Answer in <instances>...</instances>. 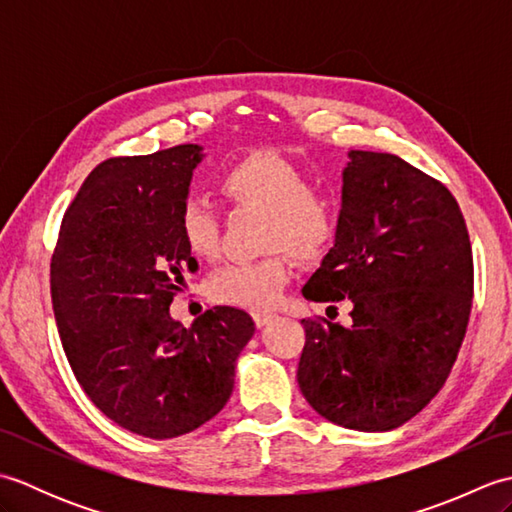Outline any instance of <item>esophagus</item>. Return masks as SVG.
I'll list each match as a JSON object with an SVG mask.
<instances>
[{"label":"esophagus","mask_w":512,"mask_h":512,"mask_svg":"<svg viewBox=\"0 0 512 512\" xmlns=\"http://www.w3.org/2000/svg\"><path fill=\"white\" fill-rule=\"evenodd\" d=\"M253 319H255V323L259 325V328H264L266 323H270V321L275 319V314L273 312H255Z\"/></svg>","instance_id":"1"}]
</instances>
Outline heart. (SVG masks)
Here are the masks:
<instances>
[{
	"instance_id": "b5f03b06",
	"label": "heart",
	"mask_w": 512,
	"mask_h": 512,
	"mask_svg": "<svg viewBox=\"0 0 512 512\" xmlns=\"http://www.w3.org/2000/svg\"><path fill=\"white\" fill-rule=\"evenodd\" d=\"M222 191L237 206L268 211L264 246L288 250L310 262L328 250L339 233L334 195L312 184L310 173L277 151H255L235 160L222 176ZM180 235L195 257L211 259L222 246L220 211L193 195L180 209ZM290 279L288 259L273 253L222 266L211 277V295L222 303L250 310L270 308Z\"/></svg>"
}]
</instances>
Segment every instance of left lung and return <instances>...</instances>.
Segmentation results:
<instances>
[{"label": "left lung", "mask_w": 512, "mask_h": 512, "mask_svg": "<svg viewBox=\"0 0 512 512\" xmlns=\"http://www.w3.org/2000/svg\"><path fill=\"white\" fill-rule=\"evenodd\" d=\"M352 325L303 319L297 380L339 427L389 431L429 405L458 358L473 250L451 191L394 154L350 151L336 244L303 286Z\"/></svg>", "instance_id": "8db88e82"}]
</instances>
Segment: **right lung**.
<instances>
[{"label":"right lung","instance_id":"right-lung-1","mask_svg":"<svg viewBox=\"0 0 512 512\" xmlns=\"http://www.w3.org/2000/svg\"><path fill=\"white\" fill-rule=\"evenodd\" d=\"M202 147L110 158L65 211L50 264L54 319L72 372L107 418L167 440L198 429L231 398L250 314L215 306L187 330L169 306L198 268L180 235Z\"/></svg>","mask_w":512,"mask_h":512}]
</instances>
